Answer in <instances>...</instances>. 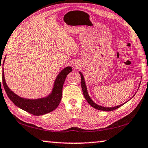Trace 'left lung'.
Wrapping results in <instances>:
<instances>
[{"mask_svg":"<svg viewBox=\"0 0 148 148\" xmlns=\"http://www.w3.org/2000/svg\"><path fill=\"white\" fill-rule=\"evenodd\" d=\"M79 73L81 76V85H82V92H83V94H84V96L85 98V99L87 100V101L88 102V103L91 106H92L93 108H94L95 109L98 110H101V111H113L117 109V108H120V106H123V105L126 103L127 102H125V103H123L119 105V106H114V107H104V106H99V105H98L97 104H96L94 103V102L91 99V98L90 97V96H88V92H87V87H86V84H85V79H84V77L83 76L82 73H81L80 71H79ZM140 86V85H139ZM135 94L134 95V96H135ZM133 96V97H134Z\"/></svg>","mask_w":148,"mask_h":148,"instance_id":"1","label":"left lung"}]
</instances>
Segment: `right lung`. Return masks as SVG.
Segmentation results:
<instances>
[{
    "mask_svg": "<svg viewBox=\"0 0 148 148\" xmlns=\"http://www.w3.org/2000/svg\"><path fill=\"white\" fill-rule=\"evenodd\" d=\"M5 59V57L3 62V64L4 63ZM71 71L72 68L71 66H67L62 70L56 78L51 93L45 97L39 98V99H25V98L19 97L14 92H13L6 84L4 70L2 71L3 86L10 100L16 106L34 115H42V114L51 112L60 104L62 97V90H63L64 80L67 77V75L70 73Z\"/></svg>",
    "mask_w": 148,
    "mask_h": 148,
    "instance_id": "add662e5",
    "label": "right lung"
}]
</instances>
